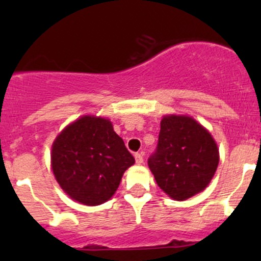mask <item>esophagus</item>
Segmentation results:
<instances>
[{"mask_svg":"<svg viewBox=\"0 0 261 261\" xmlns=\"http://www.w3.org/2000/svg\"><path fill=\"white\" fill-rule=\"evenodd\" d=\"M135 161H136L137 164L143 163V154L142 153H135Z\"/></svg>","mask_w":261,"mask_h":261,"instance_id":"1","label":"esophagus"}]
</instances>
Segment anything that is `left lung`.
Instances as JSON below:
<instances>
[{"label":"left lung","instance_id":"left-lung-1","mask_svg":"<svg viewBox=\"0 0 261 261\" xmlns=\"http://www.w3.org/2000/svg\"><path fill=\"white\" fill-rule=\"evenodd\" d=\"M220 153L211 134L187 115H166L148 167L167 195L178 201L205 190L216 173Z\"/></svg>","mask_w":261,"mask_h":261}]
</instances>
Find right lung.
Here are the masks:
<instances>
[{
    "label": "right lung",
    "mask_w": 261,
    "mask_h": 261,
    "mask_svg": "<svg viewBox=\"0 0 261 261\" xmlns=\"http://www.w3.org/2000/svg\"><path fill=\"white\" fill-rule=\"evenodd\" d=\"M134 163L112 122L100 116L77 119L53 143L51 168L56 180L71 199L87 206L108 201Z\"/></svg>",
    "instance_id": "add662e5"
}]
</instances>
